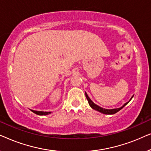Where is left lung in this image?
Segmentation results:
<instances>
[{"label":"left lung","mask_w":151,"mask_h":151,"mask_svg":"<svg viewBox=\"0 0 151 151\" xmlns=\"http://www.w3.org/2000/svg\"><path fill=\"white\" fill-rule=\"evenodd\" d=\"M85 96H86V98L88 100V104H89V106L91 107L93 109H94V110L96 111H99L100 113H102L103 114H106V115H113V114H115V113H116L118 112L119 111H120L123 108V107H124L126 105H127L128 103H129L130 101L131 100V99L133 98V96L131 97V99H130L129 102H126L125 104H123V106H122L121 107H119V108H117V109H104V108H102V107H100V106H98V105H97L95 104V103L93 102V101L91 100L89 98V97L88 96V95L85 92Z\"/></svg>","instance_id":"1"}]
</instances>
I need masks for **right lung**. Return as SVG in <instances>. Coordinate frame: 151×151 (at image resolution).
I'll return each mask as SVG.
<instances>
[{
	"mask_svg": "<svg viewBox=\"0 0 151 151\" xmlns=\"http://www.w3.org/2000/svg\"><path fill=\"white\" fill-rule=\"evenodd\" d=\"M30 110L32 111L33 113H34L35 114L38 115H47L51 113V112H50V111H39L32 110V109H30Z\"/></svg>",
	"mask_w": 151,
	"mask_h": 151,
	"instance_id": "right-lung-1",
	"label": "right lung"
}]
</instances>
